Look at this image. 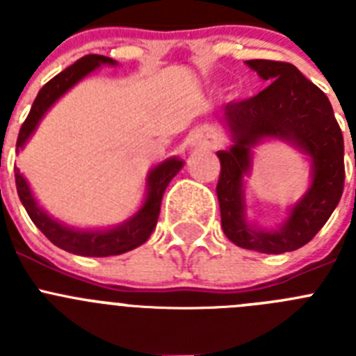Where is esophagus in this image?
Instances as JSON below:
<instances>
[{"label": "esophagus", "instance_id": "34e87169", "mask_svg": "<svg viewBox=\"0 0 356 356\" xmlns=\"http://www.w3.org/2000/svg\"><path fill=\"white\" fill-rule=\"evenodd\" d=\"M205 144H207V146H216V144H217V137H216V135H213V134H207Z\"/></svg>", "mask_w": 356, "mask_h": 356}]
</instances>
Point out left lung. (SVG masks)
Here are the masks:
<instances>
[{"mask_svg":"<svg viewBox=\"0 0 356 356\" xmlns=\"http://www.w3.org/2000/svg\"><path fill=\"white\" fill-rule=\"evenodd\" d=\"M246 65L269 83L257 96L222 108L235 144L229 151L217 153L221 225L226 237L238 248L278 254L312 241L339 205L346 178L344 139L326 94L294 65L262 58L248 60ZM264 136L294 142L313 159L314 168L309 193L278 232L253 230L243 219L241 175L249 168V149Z\"/></svg>","mask_w":356,"mask_h":356,"instance_id":"obj_1","label":"left lung"}]
</instances>
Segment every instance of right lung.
<instances>
[{
	"mask_svg": "<svg viewBox=\"0 0 356 356\" xmlns=\"http://www.w3.org/2000/svg\"><path fill=\"white\" fill-rule=\"evenodd\" d=\"M99 64H114L112 58L103 55H85L80 60H76L67 69L58 72L55 78L44 85L42 89L37 94L35 102L31 105L30 114L24 119L23 127L19 130L17 137V151L24 146L35 127L39 124L40 118L46 114V110L53 103L72 87V85L80 81L85 74H89L92 69H96ZM184 162L178 159H171L168 162L160 163L159 168L151 171L147 178V197L144 201V207L135 213L131 219H128L124 225L118 228L106 229V232H80V229L65 228L60 222L53 221L51 217L42 209H39L37 201L31 196L30 188H28L26 180L23 175L15 168V187L21 203L26 209L28 216L33 221V225L42 232L49 241L58 246L60 250L69 251V253L81 254V257H110V254H121L127 251L135 250L137 246L144 244L149 238L151 232L156 226V219L160 213V203L162 196L165 193V187L169 181L175 178V175L181 169Z\"/></svg>",
	"mask_w": 356,
	"mask_h": 356,
	"instance_id": "right-lung-1",
	"label": "right lung"
}]
</instances>
